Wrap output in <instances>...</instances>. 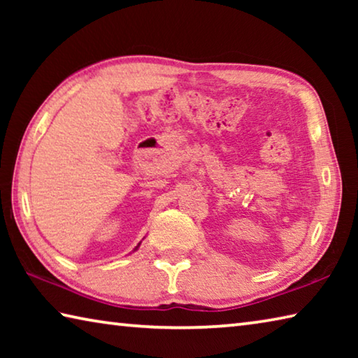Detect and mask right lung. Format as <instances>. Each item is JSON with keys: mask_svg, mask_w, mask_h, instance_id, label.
<instances>
[{"mask_svg": "<svg viewBox=\"0 0 358 358\" xmlns=\"http://www.w3.org/2000/svg\"><path fill=\"white\" fill-rule=\"evenodd\" d=\"M138 246H141V243H138V245H137V246H136V250H137V248H138ZM136 250H134V251H136Z\"/></svg>", "mask_w": 358, "mask_h": 358, "instance_id": "add662e5", "label": "right lung"}]
</instances>
